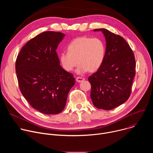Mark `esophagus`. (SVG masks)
<instances>
[{
	"mask_svg": "<svg viewBox=\"0 0 153 153\" xmlns=\"http://www.w3.org/2000/svg\"><path fill=\"white\" fill-rule=\"evenodd\" d=\"M76 81H77V82L80 83V82H83V80H85V79H84V78H83V77H77L76 79Z\"/></svg>",
	"mask_w": 153,
	"mask_h": 153,
	"instance_id": "34e87169",
	"label": "esophagus"
}]
</instances>
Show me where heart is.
I'll return each mask as SVG.
<instances>
[{
  "instance_id": "1",
  "label": "heart",
  "mask_w": 153,
  "mask_h": 153,
  "mask_svg": "<svg viewBox=\"0 0 153 153\" xmlns=\"http://www.w3.org/2000/svg\"><path fill=\"white\" fill-rule=\"evenodd\" d=\"M68 52H63L59 56L62 68L68 72L71 71L79 64L76 70L81 74L88 71H96L102 65L105 56V47L99 38L85 36L73 39L68 46Z\"/></svg>"
}]
</instances>
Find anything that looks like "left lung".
<instances>
[{
	"mask_svg": "<svg viewBox=\"0 0 153 153\" xmlns=\"http://www.w3.org/2000/svg\"><path fill=\"white\" fill-rule=\"evenodd\" d=\"M93 31L103 34L106 50L101 67L88 78L90 97L95 107L111 110L125 103L130 96L136 74L134 55L122 37L105 28Z\"/></svg>",
	"mask_w": 153,
	"mask_h": 153,
	"instance_id": "obj_1",
	"label": "left lung"
}]
</instances>
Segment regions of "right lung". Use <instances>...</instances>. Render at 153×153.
<instances>
[{
	"label": "right lung",
	"mask_w": 153,
	"mask_h": 153,
	"mask_svg": "<svg viewBox=\"0 0 153 153\" xmlns=\"http://www.w3.org/2000/svg\"><path fill=\"white\" fill-rule=\"evenodd\" d=\"M65 34L43 32L29 40L18 54L16 72L20 90L35 110L45 114L63 111L75 83L63 70L56 53Z\"/></svg>",
	"instance_id": "obj_1"
}]
</instances>
